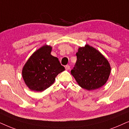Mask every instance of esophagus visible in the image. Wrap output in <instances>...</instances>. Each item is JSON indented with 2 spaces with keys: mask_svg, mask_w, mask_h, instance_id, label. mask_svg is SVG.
Returning <instances> with one entry per match:
<instances>
[{
  "mask_svg": "<svg viewBox=\"0 0 129 129\" xmlns=\"http://www.w3.org/2000/svg\"><path fill=\"white\" fill-rule=\"evenodd\" d=\"M65 68H66V69L67 70H70V66H68V65H67V66H66V67H65Z\"/></svg>",
  "mask_w": 129,
  "mask_h": 129,
  "instance_id": "34e87169",
  "label": "esophagus"
}]
</instances>
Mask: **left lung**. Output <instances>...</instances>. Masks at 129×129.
<instances>
[{
  "label": "left lung",
  "mask_w": 129,
  "mask_h": 129,
  "mask_svg": "<svg viewBox=\"0 0 129 129\" xmlns=\"http://www.w3.org/2000/svg\"><path fill=\"white\" fill-rule=\"evenodd\" d=\"M77 62L71 73L81 87L88 91L99 89L107 82L110 65L102 53L86 44L79 47Z\"/></svg>",
  "instance_id": "obj_1"
}]
</instances>
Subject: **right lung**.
I'll return each mask as SVG.
<instances>
[{
  "label": "right lung",
  "instance_id": "add662e5",
  "mask_svg": "<svg viewBox=\"0 0 129 129\" xmlns=\"http://www.w3.org/2000/svg\"><path fill=\"white\" fill-rule=\"evenodd\" d=\"M52 47L48 45L35 51L24 65L22 71L26 86L34 91H42L48 88L55 80V77L65 68L58 58L51 54Z\"/></svg>",
  "mask_w": 129,
  "mask_h": 129
}]
</instances>
